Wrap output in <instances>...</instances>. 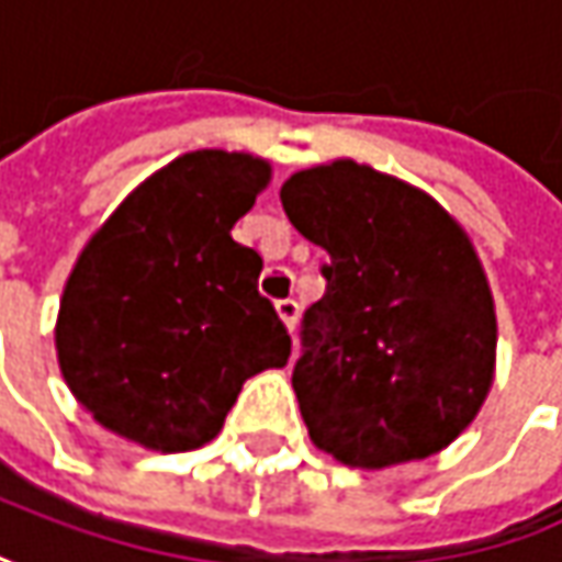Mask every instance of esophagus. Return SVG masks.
I'll use <instances>...</instances> for the list:
<instances>
[{
    "mask_svg": "<svg viewBox=\"0 0 562 562\" xmlns=\"http://www.w3.org/2000/svg\"><path fill=\"white\" fill-rule=\"evenodd\" d=\"M274 310H278L281 323L288 325V328H294L296 316H300V306H296V300H278V303H274Z\"/></svg>",
    "mask_w": 562,
    "mask_h": 562,
    "instance_id": "obj_1",
    "label": "esophagus"
}]
</instances>
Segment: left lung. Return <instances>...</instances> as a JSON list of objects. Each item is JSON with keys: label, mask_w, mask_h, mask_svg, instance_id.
<instances>
[{"label": "left lung", "mask_w": 562, "mask_h": 562, "mask_svg": "<svg viewBox=\"0 0 562 562\" xmlns=\"http://www.w3.org/2000/svg\"><path fill=\"white\" fill-rule=\"evenodd\" d=\"M281 205L328 252L294 367L313 446L363 471L442 452L496 370V310L471 237L430 192L351 157L296 170Z\"/></svg>", "instance_id": "8db88e82"}]
</instances>
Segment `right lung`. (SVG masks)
Instances as JSON below:
<instances>
[{"label": "right lung", "instance_id": "1", "mask_svg": "<svg viewBox=\"0 0 562 562\" xmlns=\"http://www.w3.org/2000/svg\"><path fill=\"white\" fill-rule=\"evenodd\" d=\"M271 164L202 148L138 183L71 266L56 316L63 379L103 430L151 452L221 434L243 382L291 338L259 296L262 259L231 237Z\"/></svg>", "mask_w": 562, "mask_h": 562}]
</instances>
